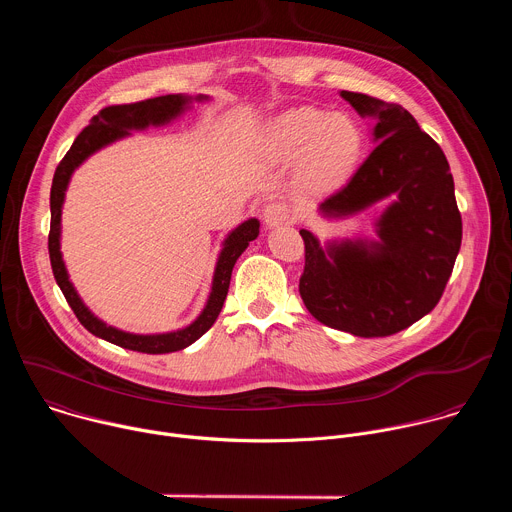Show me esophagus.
I'll return each mask as SVG.
<instances>
[{"instance_id": "obj_1", "label": "esophagus", "mask_w": 512, "mask_h": 512, "mask_svg": "<svg viewBox=\"0 0 512 512\" xmlns=\"http://www.w3.org/2000/svg\"><path fill=\"white\" fill-rule=\"evenodd\" d=\"M291 221V210L285 202L281 200H273L269 204H265L263 208V223L273 229V227H279V225H285Z\"/></svg>"}]
</instances>
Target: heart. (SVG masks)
Returning <instances> with one entry per match:
<instances>
[{
    "instance_id": "b5f03b06",
    "label": "heart",
    "mask_w": 512,
    "mask_h": 512,
    "mask_svg": "<svg viewBox=\"0 0 512 512\" xmlns=\"http://www.w3.org/2000/svg\"><path fill=\"white\" fill-rule=\"evenodd\" d=\"M265 150L273 160L300 158V180L314 190L344 184L362 154V131L344 113L318 107H294L273 117L265 127Z\"/></svg>"
}]
</instances>
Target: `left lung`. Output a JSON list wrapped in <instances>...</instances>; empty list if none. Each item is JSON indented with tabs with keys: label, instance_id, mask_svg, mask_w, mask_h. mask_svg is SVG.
<instances>
[{
	"label": "left lung",
	"instance_id": "left-lung-1",
	"mask_svg": "<svg viewBox=\"0 0 512 512\" xmlns=\"http://www.w3.org/2000/svg\"><path fill=\"white\" fill-rule=\"evenodd\" d=\"M360 117H373L377 143L350 182L320 202L344 218L391 198L377 218V241L342 239L324 247L306 229L300 296L322 324L360 338L391 336L440 302L460 245L462 216L450 164L397 103L340 91Z\"/></svg>",
	"mask_w": 512,
	"mask_h": 512
}]
</instances>
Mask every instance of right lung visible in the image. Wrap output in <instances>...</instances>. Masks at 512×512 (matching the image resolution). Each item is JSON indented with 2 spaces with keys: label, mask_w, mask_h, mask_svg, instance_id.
<instances>
[{
  "label": "right lung",
  "mask_w": 512,
  "mask_h": 512,
  "mask_svg": "<svg viewBox=\"0 0 512 512\" xmlns=\"http://www.w3.org/2000/svg\"><path fill=\"white\" fill-rule=\"evenodd\" d=\"M208 97L198 95V97H188V95H164L148 101H139V103H129V105H113L105 107L91 119V123L79 133L75 143L70 145V150L58 164L54 178H52V188H50V235H48V253H50V265L54 279L58 287L62 289V294L72 308V312L77 314L79 322L95 336L117 344L121 348L145 352V354H166V352H176L192 342H196L218 318L223 310V304L229 294V283H231V273L241 257V253L249 247L251 241L257 239L259 235V221L257 218H249V221L241 223L235 231H231L223 243L221 255H218L214 275H212V287H210V296L206 300L204 310L200 316L188 324L186 328L166 332V334H131L123 332L119 328L107 326L103 320H99L79 298L75 285L68 279L66 265L62 261L60 253V216H62V204H64V194L70 182L72 172H75L89 156L99 152L105 145L127 137L129 131H141L148 129L150 125H166L174 119H178L192 101H206Z\"/></svg>",
  "instance_id": "right-lung-1"
}]
</instances>
